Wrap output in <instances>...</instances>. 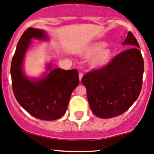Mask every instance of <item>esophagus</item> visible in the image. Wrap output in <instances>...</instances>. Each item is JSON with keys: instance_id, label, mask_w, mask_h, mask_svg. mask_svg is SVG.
<instances>
[{"instance_id": "1", "label": "esophagus", "mask_w": 154, "mask_h": 154, "mask_svg": "<svg viewBox=\"0 0 154 154\" xmlns=\"http://www.w3.org/2000/svg\"><path fill=\"white\" fill-rule=\"evenodd\" d=\"M83 73H82V72L79 73V79H80V80H81V79H82V77H83Z\"/></svg>"}]
</instances>
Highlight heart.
Wrapping results in <instances>:
<instances>
[{"label": "heart", "mask_w": 154, "mask_h": 154, "mask_svg": "<svg viewBox=\"0 0 154 154\" xmlns=\"http://www.w3.org/2000/svg\"><path fill=\"white\" fill-rule=\"evenodd\" d=\"M94 55L90 60V64L94 67L103 66L111 60L112 57V51L107 47L104 42H97L88 46L84 50L83 56L86 57Z\"/></svg>", "instance_id": "1"}]
</instances>
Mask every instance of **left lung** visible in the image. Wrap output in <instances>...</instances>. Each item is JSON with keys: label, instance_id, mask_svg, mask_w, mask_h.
<instances>
[{"label": "left lung", "instance_id": "obj_1", "mask_svg": "<svg viewBox=\"0 0 154 154\" xmlns=\"http://www.w3.org/2000/svg\"><path fill=\"white\" fill-rule=\"evenodd\" d=\"M123 45L130 48L116 56L103 68L87 73L81 80L91 111L101 119L123 114L142 89L144 61L139 43L128 32Z\"/></svg>", "mask_w": 154, "mask_h": 154}]
</instances>
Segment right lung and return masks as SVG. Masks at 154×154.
<instances>
[{"instance_id": "right-lung-1", "label": "right lung", "mask_w": 154, "mask_h": 154, "mask_svg": "<svg viewBox=\"0 0 154 154\" xmlns=\"http://www.w3.org/2000/svg\"><path fill=\"white\" fill-rule=\"evenodd\" d=\"M48 40L43 29L29 27L17 45L11 63V77L14 95L20 105L33 117L45 121H54L66 113L71 93L79 84L77 69H51L39 79H30L23 70L24 56L32 43L31 39Z\"/></svg>"}]
</instances>
